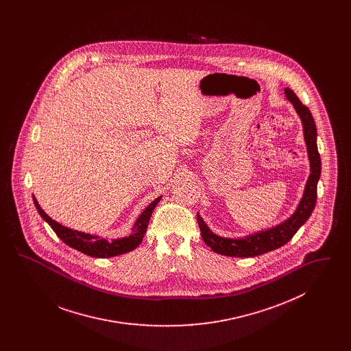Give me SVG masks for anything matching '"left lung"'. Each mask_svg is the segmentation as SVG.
Wrapping results in <instances>:
<instances>
[{"mask_svg": "<svg viewBox=\"0 0 351 351\" xmlns=\"http://www.w3.org/2000/svg\"><path fill=\"white\" fill-rule=\"evenodd\" d=\"M284 93L289 102H292L296 113L299 114L304 128V139L308 151V158L311 163V175L305 184L304 195L295 213L285 219L282 223L258 233L250 234L243 238H223L213 233L204 219L197 215V222L200 226L201 237L204 242L217 254L226 256L238 258H250L262 255L268 251L276 250L285 245L306 219L312 215L316 200H317V183L321 176V159L317 149V129L315 119L309 109L301 104L298 96L289 89L285 88Z\"/></svg>", "mask_w": 351, "mask_h": 351, "instance_id": "obj_1", "label": "left lung"}]
</instances>
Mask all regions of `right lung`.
<instances>
[{"instance_id":"obj_1","label":"right lung","mask_w":351,"mask_h":351,"mask_svg":"<svg viewBox=\"0 0 351 351\" xmlns=\"http://www.w3.org/2000/svg\"><path fill=\"white\" fill-rule=\"evenodd\" d=\"M162 196L155 199L151 202L150 205L142 212V215L138 217L134 223L132 234L129 237L125 238H119V239H112L108 241L105 238H100L99 235H92V234L83 233V232H77V230H72L69 228H66L63 225H60L59 222L53 221L52 218L49 217L45 210L40 208V205L38 204V201L33 196L34 204L35 208L38 210V213L42 216V218L50 225L52 230L56 233V235L68 245L69 247L75 249V250L80 251L85 255L93 256V258H110V256H117L126 254L129 251L134 250L135 247L139 246V243L142 242L146 229L149 226V221H150L151 213L154 210V208L156 206V204L160 201Z\"/></svg>"}]
</instances>
